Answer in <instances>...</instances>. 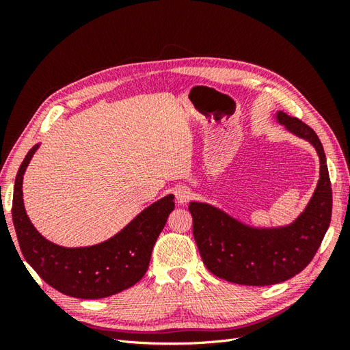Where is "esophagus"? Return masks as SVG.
Segmentation results:
<instances>
[{
  "label": "esophagus",
  "instance_id": "34e87169",
  "mask_svg": "<svg viewBox=\"0 0 350 350\" xmlns=\"http://www.w3.org/2000/svg\"><path fill=\"white\" fill-rule=\"evenodd\" d=\"M175 198L178 204H185L187 201L191 198V191L187 187H178L175 189Z\"/></svg>",
  "mask_w": 350,
  "mask_h": 350
}]
</instances>
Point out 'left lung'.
Returning a JSON list of instances; mask_svg holds the SVG:
<instances>
[{"instance_id": "8db88e82", "label": "left lung", "mask_w": 350, "mask_h": 350, "mask_svg": "<svg viewBox=\"0 0 350 350\" xmlns=\"http://www.w3.org/2000/svg\"><path fill=\"white\" fill-rule=\"evenodd\" d=\"M274 116L291 134L308 142L320 157V179L302 213L289 225L258 228L204 201L188 204L203 262L215 276L232 283L269 286L293 278L308 266L330 226L332 184L319 135L282 111Z\"/></svg>"}]
</instances>
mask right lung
I'll return each mask as SVG.
<instances>
[{"label": "right lung", "mask_w": 350, "mask_h": 350, "mask_svg": "<svg viewBox=\"0 0 350 350\" xmlns=\"http://www.w3.org/2000/svg\"><path fill=\"white\" fill-rule=\"evenodd\" d=\"M35 144L18 167L13 194V224L29 266L58 292L80 299H100L139 282L149 267L154 242L175 208L174 194L154 201L109 239L88 247L51 242L31 224L23 201V176Z\"/></svg>", "instance_id": "add662e5"}]
</instances>
